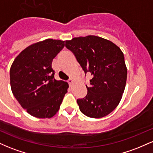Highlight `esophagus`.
Instances as JSON below:
<instances>
[{"label":"esophagus","mask_w":153,"mask_h":153,"mask_svg":"<svg viewBox=\"0 0 153 153\" xmlns=\"http://www.w3.org/2000/svg\"><path fill=\"white\" fill-rule=\"evenodd\" d=\"M68 82V83H69L70 86H72V85H73V82H74V80H73V79H69Z\"/></svg>","instance_id":"obj_1"}]
</instances>
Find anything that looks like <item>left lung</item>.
Here are the masks:
<instances>
[{"label": "left lung", "mask_w": 153, "mask_h": 153, "mask_svg": "<svg viewBox=\"0 0 153 153\" xmlns=\"http://www.w3.org/2000/svg\"><path fill=\"white\" fill-rule=\"evenodd\" d=\"M65 47L74 54L85 72L93 76L87 95L77 99L79 108L91 118L109 114L122 99L127 70L124 54L115 44L99 37L87 36L65 41Z\"/></svg>", "instance_id": "8db88e82"}]
</instances>
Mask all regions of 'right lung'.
<instances>
[{
  "label": "right lung",
  "instance_id": "right-lung-1",
  "mask_svg": "<svg viewBox=\"0 0 153 153\" xmlns=\"http://www.w3.org/2000/svg\"><path fill=\"white\" fill-rule=\"evenodd\" d=\"M65 41L47 39L33 44L16 57L10 69L13 96L23 108L36 118H51L58 111L69 87L54 79L52 59Z\"/></svg>",
  "mask_w": 153,
  "mask_h": 153
}]
</instances>
